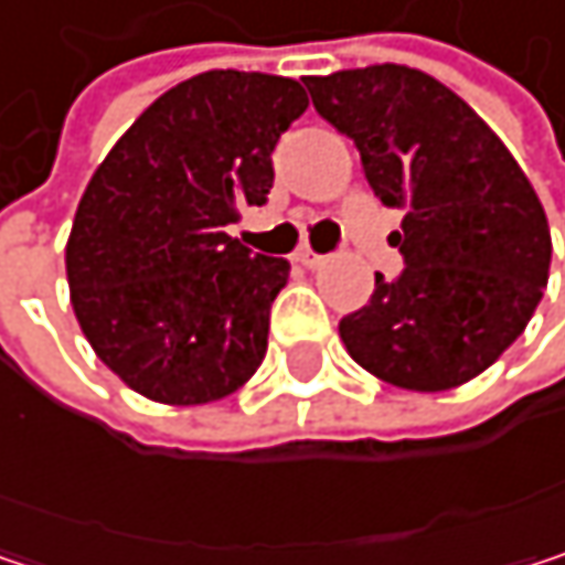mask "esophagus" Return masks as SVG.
Instances as JSON below:
<instances>
[{
    "label": "esophagus",
    "mask_w": 565,
    "mask_h": 565,
    "mask_svg": "<svg viewBox=\"0 0 565 565\" xmlns=\"http://www.w3.org/2000/svg\"><path fill=\"white\" fill-rule=\"evenodd\" d=\"M294 262L303 265V268H323V265H327V255H317V252H310V248H300V252L294 255Z\"/></svg>",
    "instance_id": "esophagus-1"
}]
</instances>
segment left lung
Wrapping results in <instances>:
<instances>
[{"mask_svg":"<svg viewBox=\"0 0 565 565\" xmlns=\"http://www.w3.org/2000/svg\"><path fill=\"white\" fill-rule=\"evenodd\" d=\"M347 134L405 271L340 320L350 356L398 390L441 393L484 373L530 323L550 278L546 212L501 137L441 81L405 64L303 77Z\"/></svg>","mask_w":565,"mask_h":565,"instance_id":"left-lung-1","label":"left lung"}]
</instances>
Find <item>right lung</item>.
<instances>
[{
    "label": "right lung",
    "instance_id": "right-lung-1",
    "mask_svg": "<svg viewBox=\"0 0 565 565\" xmlns=\"http://www.w3.org/2000/svg\"><path fill=\"white\" fill-rule=\"evenodd\" d=\"M303 110L290 77L205 71L157 97L90 175L64 248L71 307L134 393L202 405L262 366L290 265L225 228L268 202L271 153Z\"/></svg>",
    "mask_w": 565,
    "mask_h": 565
}]
</instances>
